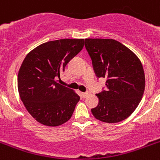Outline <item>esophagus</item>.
<instances>
[{"label": "esophagus", "instance_id": "34e87169", "mask_svg": "<svg viewBox=\"0 0 160 160\" xmlns=\"http://www.w3.org/2000/svg\"><path fill=\"white\" fill-rule=\"evenodd\" d=\"M88 95H90V92H87L82 93V98H86Z\"/></svg>", "mask_w": 160, "mask_h": 160}]
</instances>
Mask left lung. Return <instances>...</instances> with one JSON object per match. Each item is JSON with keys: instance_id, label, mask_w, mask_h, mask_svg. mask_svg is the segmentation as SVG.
<instances>
[{"instance_id": "8db88e82", "label": "left lung", "mask_w": 160, "mask_h": 160, "mask_svg": "<svg viewBox=\"0 0 160 160\" xmlns=\"http://www.w3.org/2000/svg\"><path fill=\"white\" fill-rule=\"evenodd\" d=\"M98 78H106V90L97 94L98 107L92 109L96 119L117 123L136 109L145 92L142 63L126 46L115 39H85Z\"/></svg>"}]
</instances>
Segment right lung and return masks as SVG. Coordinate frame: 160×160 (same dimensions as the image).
<instances>
[{"label": "right lung", "instance_id": "1", "mask_svg": "<svg viewBox=\"0 0 160 160\" xmlns=\"http://www.w3.org/2000/svg\"><path fill=\"white\" fill-rule=\"evenodd\" d=\"M83 39H63L37 46L18 73V91L29 114L47 126H61L72 116L80 97L58 82L70 60L82 49Z\"/></svg>", "mask_w": 160, "mask_h": 160}]
</instances>
